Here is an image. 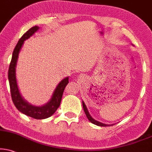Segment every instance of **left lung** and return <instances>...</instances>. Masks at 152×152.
Segmentation results:
<instances>
[{
  "instance_id": "obj_1",
  "label": "left lung",
  "mask_w": 152,
  "mask_h": 152,
  "mask_svg": "<svg viewBox=\"0 0 152 152\" xmlns=\"http://www.w3.org/2000/svg\"><path fill=\"white\" fill-rule=\"evenodd\" d=\"M83 110L85 111V114L86 115V116H87V118H88V120L90 121V122L93 123V124H95L97 125V126H111V125H107V124H102V123L99 122V121H95V119H93L92 118L91 116H90L89 112H88L87 108H86V104H84L83 102Z\"/></svg>"
}]
</instances>
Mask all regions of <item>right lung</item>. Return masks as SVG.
<instances>
[{
    "instance_id": "add662e5",
    "label": "right lung",
    "mask_w": 152,
    "mask_h": 152,
    "mask_svg": "<svg viewBox=\"0 0 152 152\" xmlns=\"http://www.w3.org/2000/svg\"><path fill=\"white\" fill-rule=\"evenodd\" d=\"M38 28L39 27L37 26H33L30 29H28L19 40L18 43L15 46L14 51H13L12 59H11L10 64L8 80L10 88L11 97H12V100L16 108L23 114L31 117V118L36 119H44L51 116L58 109L60 105L61 100H62L63 92L69 83V78L67 77L64 78L59 83L54 91L50 101L42 107H35L29 104L26 102H25L22 96L20 95L18 88H17L16 77H15V67L17 65V58H18L21 48H22L25 40L28 39L30 36L33 35Z\"/></svg>"
}]
</instances>
